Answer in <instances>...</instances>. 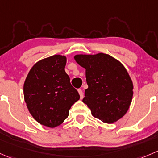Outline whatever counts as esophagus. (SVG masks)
I'll return each mask as SVG.
<instances>
[{
  "label": "esophagus",
  "instance_id": "esophagus-1",
  "mask_svg": "<svg viewBox=\"0 0 158 158\" xmlns=\"http://www.w3.org/2000/svg\"><path fill=\"white\" fill-rule=\"evenodd\" d=\"M78 93L80 94V97H81V99H82L84 97V94H83V91L81 89H78Z\"/></svg>",
  "mask_w": 158,
  "mask_h": 158
}]
</instances>
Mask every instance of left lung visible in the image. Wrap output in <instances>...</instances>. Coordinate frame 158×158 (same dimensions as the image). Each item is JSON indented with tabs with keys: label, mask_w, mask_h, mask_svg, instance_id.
Masks as SVG:
<instances>
[{
	"label": "left lung",
	"mask_w": 158,
	"mask_h": 158,
	"mask_svg": "<svg viewBox=\"0 0 158 158\" xmlns=\"http://www.w3.org/2000/svg\"><path fill=\"white\" fill-rule=\"evenodd\" d=\"M77 63L86 69V89L83 102L95 118L113 123L128 111L133 96L132 81L124 66L110 55H77Z\"/></svg>",
	"instance_id": "8db88e82"
}]
</instances>
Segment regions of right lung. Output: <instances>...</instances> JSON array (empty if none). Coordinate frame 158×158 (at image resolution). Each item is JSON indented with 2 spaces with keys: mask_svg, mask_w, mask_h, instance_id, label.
<instances>
[{
  "mask_svg": "<svg viewBox=\"0 0 158 158\" xmlns=\"http://www.w3.org/2000/svg\"><path fill=\"white\" fill-rule=\"evenodd\" d=\"M66 57L59 55L41 60L31 68L24 83V100L30 114L47 127L61 125L80 99L64 71Z\"/></svg>",
  "mask_w": 158,
  "mask_h": 158,
  "instance_id": "obj_1",
  "label": "right lung"
}]
</instances>
